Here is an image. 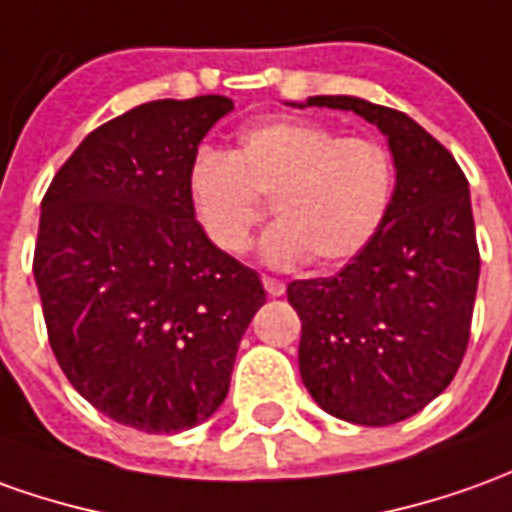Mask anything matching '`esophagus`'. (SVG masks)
Segmentation results:
<instances>
[{
  "instance_id": "1",
  "label": "esophagus",
  "mask_w": 512,
  "mask_h": 512,
  "mask_svg": "<svg viewBox=\"0 0 512 512\" xmlns=\"http://www.w3.org/2000/svg\"><path fill=\"white\" fill-rule=\"evenodd\" d=\"M262 284H264V290H267V295H273V298H278V295H284V281H278V278H270V276H264L262 278Z\"/></svg>"
}]
</instances>
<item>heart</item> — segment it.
Masks as SVG:
<instances>
[{"label":"heart","instance_id":"heart-1","mask_svg":"<svg viewBox=\"0 0 512 512\" xmlns=\"http://www.w3.org/2000/svg\"><path fill=\"white\" fill-rule=\"evenodd\" d=\"M396 195V161L370 136H337L323 122L267 116L239 130L231 153L200 150L186 172V200L211 245L245 253L264 217L259 256L273 267L315 259L334 270L376 239Z\"/></svg>","mask_w":512,"mask_h":512}]
</instances>
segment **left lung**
<instances>
[{
    "label": "left lung",
    "mask_w": 512,
    "mask_h": 512,
    "mask_svg": "<svg viewBox=\"0 0 512 512\" xmlns=\"http://www.w3.org/2000/svg\"><path fill=\"white\" fill-rule=\"evenodd\" d=\"M306 105L376 125L396 161V195L376 239L337 276L287 287L301 317V379L340 421L398 424L449 387L468 345L479 281L468 181L401 111L345 94Z\"/></svg>",
    "instance_id": "obj_1"
}]
</instances>
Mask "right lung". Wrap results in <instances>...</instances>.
<instances>
[{
  "mask_svg": "<svg viewBox=\"0 0 512 512\" xmlns=\"http://www.w3.org/2000/svg\"><path fill=\"white\" fill-rule=\"evenodd\" d=\"M220 94L144 102L88 133L41 200L33 276L72 387L116 424L172 435L228 396L259 276L211 245L186 200Z\"/></svg>",
  "mask_w": 512,
  "mask_h": 512,
  "instance_id": "right-lung-1",
  "label": "right lung"
}]
</instances>
